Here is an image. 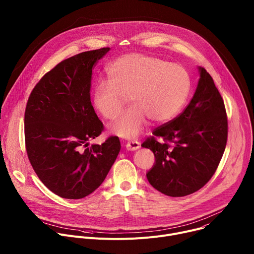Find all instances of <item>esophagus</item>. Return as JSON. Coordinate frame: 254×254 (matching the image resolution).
<instances>
[{
  "instance_id": "1",
  "label": "esophagus",
  "mask_w": 254,
  "mask_h": 254,
  "mask_svg": "<svg viewBox=\"0 0 254 254\" xmlns=\"http://www.w3.org/2000/svg\"><path fill=\"white\" fill-rule=\"evenodd\" d=\"M140 144L138 141L132 140V141H127L126 144V148L127 151H136L137 149H139Z\"/></svg>"
}]
</instances>
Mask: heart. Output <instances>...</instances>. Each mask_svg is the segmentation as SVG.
Segmentation results:
<instances>
[{"label":"heart","mask_w":254,"mask_h":254,"mask_svg":"<svg viewBox=\"0 0 254 254\" xmlns=\"http://www.w3.org/2000/svg\"><path fill=\"white\" fill-rule=\"evenodd\" d=\"M108 82L97 83L92 104L106 120L121 113L128 96L131 107L111 127L117 136L133 139L147 124H164L175 118L184 106L190 77L179 64L146 54L130 53L116 59L106 70Z\"/></svg>","instance_id":"b5f03b06"}]
</instances>
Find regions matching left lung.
<instances>
[{
  "label": "left lung",
  "mask_w": 254,
  "mask_h": 254,
  "mask_svg": "<svg viewBox=\"0 0 254 254\" xmlns=\"http://www.w3.org/2000/svg\"><path fill=\"white\" fill-rule=\"evenodd\" d=\"M196 91L184 112L157 127L144 140L156 158L147 173L150 184L171 197H183L201 189L214 175L227 142L224 101L213 78L198 67ZM162 141H157L156 137Z\"/></svg>",
  "instance_id": "8db88e82"
}]
</instances>
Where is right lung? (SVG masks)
<instances>
[{"label":"right lung","mask_w":254,"mask_h":254,"mask_svg":"<svg viewBox=\"0 0 254 254\" xmlns=\"http://www.w3.org/2000/svg\"><path fill=\"white\" fill-rule=\"evenodd\" d=\"M108 51H86L61 61L36 84L27 102L29 161L42 183L65 199L95 191L121 151L118 136L88 147L103 129L90 101L92 68Z\"/></svg>","instance_id":"right-lung-1"}]
</instances>
